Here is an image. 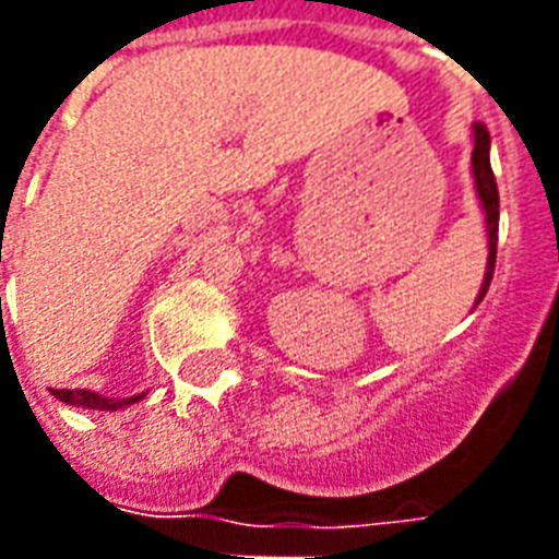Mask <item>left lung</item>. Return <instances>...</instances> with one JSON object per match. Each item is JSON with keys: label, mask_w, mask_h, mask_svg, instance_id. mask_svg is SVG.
Returning a JSON list of instances; mask_svg holds the SVG:
<instances>
[{"label": "left lung", "mask_w": 559, "mask_h": 559, "mask_svg": "<svg viewBox=\"0 0 559 559\" xmlns=\"http://www.w3.org/2000/svg\"><path fill=\"white\" fill-rule=\"evenodd\" d=\"M491 134L488 128L476 122L473 126V179H476V194L485 209V227H488V266H485V278H481V290L476 296V305L485 299L488 284L493 278V263H497V227H500V194H497V179L491 170Z\"/></svg>", "instance_id": "left-lung-1"}]
</instances>
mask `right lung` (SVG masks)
I'll return each mask as SVG.
<instances>
[{
	"label": "right lung",
	"instance_id": "add662e5",
	"mask_svg": "<svg viewBox=\"0 0 559 559\" xmlns=\"http://www.w3.org/2000/svg\"><path fill=\"white\" fill-rule=\"evenodd\" d=\"M53 395L71 404V407H83V411H119V407H128V404L143 399V395H134V399H104V395L90 392V389H53Z\"/></svg>",
	"mask_w": 559,
	"mask_h": 559
}]
</instances>
